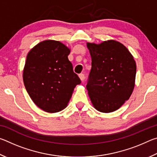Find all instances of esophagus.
<instances>
[{
    "instance_id": "esophagus-1",
    "label": "esophagus",
    "mask_w": 157,
    "mask_h": 157,
    "mask_svg": "<svg viewBox=\"0 0 157 157\" xmlns=\"http://www.w3.org/2000/svg\"><path fill=\"white\" fill-rule=\"evenodd\" d=\"M79 79H80V80L81 81H83L84 80V75L83 73H80V74H79Z\"/></svg>"
}]
</instances>
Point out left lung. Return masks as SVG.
Here are the masks:
<instances>
[{"label": "left lung", "mask_w": 157, "mask_h": 157, "mask_svg": "<svg viewBox=\"0 0 157 157\" xmlns=\"http://www.w3.org/2000/svg\"><path fill=\"white\" fill-rule=\"evenodd\" d=\"M91 70L86 85L95 109L110 113L118 109L131 96L135 86L136 64L123 44L115 40L99 44L87 43Z\"/></svg>", "instance_id": "8db88e82"}]
</instances>
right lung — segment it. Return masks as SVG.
<instances>
[{"label": "right lung", "mask_w": 157, "mask_h": 157, "mask_svg": "<svg viewBox=\"0 0 157 157\" xmlns=\"http://www.w3.org/2000/svg\"><path fill=\"white\" fill-rule=\"evenodd\" d=\"M71 50L62 42L45 40L28 52L23 72L32 100L46 112L66 107L76 85L81 83L68 56Z\"/></svg>", "instance_id": "obj_1"}]
</instances>
